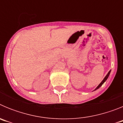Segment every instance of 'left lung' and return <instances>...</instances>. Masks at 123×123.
<instances>
[{
    "instance_id": "left-lung-1",
    "label": "left lung",
    "mask_w": 123,
    "mask_h": 123,
    "mask_svg": "<svg viewBox=\"0 0 123 123\" xmlns=\"http://www.w3.org/2000/svg\"><path fill=\"white\" fill-rule=\"evenodd\" d=\"M110 71H110L108 73V74H106V76L105 77V78H104V80H103V81H102V82H100V84H99V85L97 87V88H96V89H95V90H94V91H95V90H97V89H98V88H99V87H100L102 86V84H104V82H105V81H106V79H108V76H109L110 74Z\"/></svg>"
}]
</instances>
